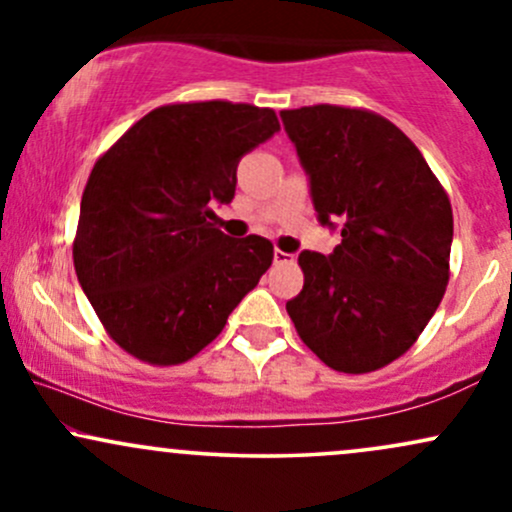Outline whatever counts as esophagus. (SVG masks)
<instances>
[{"label":"esophagus","instance_id":"obj_1","mask_svg":"<svg viewBox=\"0 0 512 512\" xmlns=\"http://www.w3.org/2000/svg\"><path fill=\"white\" fill-rule=\"evenodd\" d=\"M289 262H293V255H289V252H284L279 248L274 250V264H289Z\"/></svg>","mask_w":512,"mask_h":512}]
</instances>
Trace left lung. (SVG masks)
Returning a JSON list of instances; mask_svg holds the SVG:
<instances>
[{
    "instance_id": "1",
    "label": "left lung",
    "mask_w": 512,
    "mask_h": 512,
    "mask_svg": "<svg viewBox=\"0 0 512 512\" xmlns=\"http://www.w3.org/2000/svg\"><path fill=\"white\" fill-rule=\"evenodd\" d=\"M317 221L342 231L330 255L303 250L286 303L298 337L339 373H370L424 332L448 286L452 209L421 151L358 108L281 110Z\"/></svg>"
}]
</instances>
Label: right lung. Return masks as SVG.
Returning a JSON list of instances; mask_svg holds the SVG:
<instances>
[{"instance_id":"add662e5","label":"right lung","mask_w":512,"mask_h":512,"mask_svg":"<svg viewBox=\"0 0 512 512\" xmlns=\"http://www.w3.org/2000/svg\"><path fill=\"white\" fill-rule=\"evenodd\" d=\"M279 132L274 110L178 103L132 125L88 175L74 269L103 327L154 366L187 361L274 260L267 238L214 228L236 195L240 158Z\"/></svg>"}]
</instances>
